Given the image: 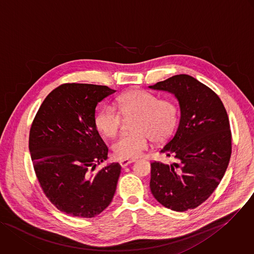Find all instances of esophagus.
<instances>
[{
	"label": "esophagus",
	"instance_id": "1",
	"mask_svg": "<svg viewBox=\"0 0 254 254\" xmlns=\"http://www.w3.org/2000/svg\"><path fill=\"white\" fill-rule=\"evenodd\" d=\"M136 160L135 159H130V160H128V159H124V160H120V165H121V167L122 168H124V167H126V166H128L129 164H131V163H133V162H135Z\"/></svg>",
	"mask_w": 254,
	"mask_h": 254
}]
</instances>
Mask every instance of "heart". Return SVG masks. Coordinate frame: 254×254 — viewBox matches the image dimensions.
<instances>
[{"label": "heart", "instance_id": "heart-1", "mask_svg": "<svg viewBox=\"0 0 254 254\" xmlns=\"http://www.w3.org/2000/svg\"><path fill=\"white\" fill-rule=\"evenodd\" d=\"M117 107L105 105L95 116V126L106 137L115 136L122 123V115L133 117L131 134L120 136L113 144V152L119 159L140 157L149 147L150 138L156 143L166 141L178 122V107L171 100L159 98L144 90H131L117 100Z\"/></svg>", "mask_w": 254, "mask_h": 254}]
</instances>
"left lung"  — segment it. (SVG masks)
Wrapping results in <instances>:
<instances>
[{"mask_svg":"<svg viewBox=\"0 0 254 254\" xmlns=\"http://www.w3.org/2000/svg\"><path fill=\"white\" fill-rule=\"evenodd\" d=\"M149 88L173 94L180 107L178 128L160 151L175 162L151 163V192L166 208L193 209L212 194L227 169L231 131L226 110L210 88L189 75Z\"/></svg>","mask_w":254,"mask_h":254,"instance_id":"obj_1","label":"left lung"}]
</instances>
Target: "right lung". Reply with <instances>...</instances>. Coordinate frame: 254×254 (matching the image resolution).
I'll use <instances>...</instances> for the list:
<instances>
[{"label": "right lung", "mask_w": 254, "mask_h": 254, "mask_svg": "<svg viewBox=\"0 0 254 254\" xmlns=\"http://www.w3.org/2000/svg\"><path fill=\"white\" fill-rule=\"evenodd\" d=\"M116 91L107 86L68 83L43 101L33 121L29 150L48 199L71 216L92 218L111 203L121 173L107 164L108 148L95 126L99 102Z\"/></svg>", "instance_id": "right-lung-1"}]
</instances>
